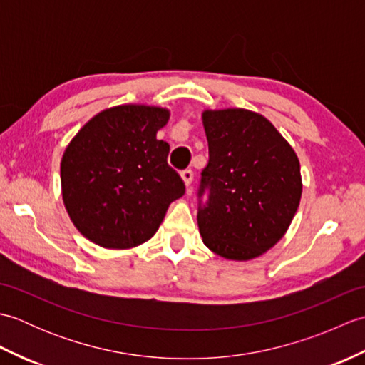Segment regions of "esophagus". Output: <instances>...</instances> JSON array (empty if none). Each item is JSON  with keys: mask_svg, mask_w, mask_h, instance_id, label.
Segmentation results:
<instances>
[{"mask_svg": "<svg viewBox=\"0 0 365 365\" xmlns=\"http://www.w3.org/2000/svg\"><path fill=\"white\" fill-rule=\"evenodd\" d=\"M192 170L191 169H185V170H182V178H183V182H185V185H187V188H188V191L191 190V182H192Z\"/></svg>", "mask_w": 365, "mask_h": 365, "instance_id": "obj_1", "label": "esophagus"}]
</instances>
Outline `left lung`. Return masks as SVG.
<instances>
[{
	"mask_svg": "<svg viewBox=\"0 0 365 365\" xmlns=\"http://www.w3.org/2000/svg\"><path fill=\"white\" fill-rule=\"evenodd\" d=\"M202 119L208 141L197 190L202 242L230 260L259 257L284 237L298 210L297 153L257 113L205 111Z\"/></svg>",
	"mask_w": 365,
	"mask_h": 365,
	"instance_id": "obj_1",
	"label": "left lung"
}]
</instances>
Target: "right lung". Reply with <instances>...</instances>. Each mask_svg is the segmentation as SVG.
I'll use <instances>...</instances> for the list:
<instances>
[{
    "label": "right lung",
    "mask_w": 365,
    "mask_h": 365,
    "mask_svg": "<svg viewBox=\"0 0 365 365\" xmlns=\"http://www.w3.org/2000/svg\"><path fill=\"white\" fill-rule=\"evenodd\" d=\"M169 111L122 105L98 113L67 145L61 185L67 213L91 242L125 250L152 238L173 200L185 195L157 139Z\"/></svg>",
    "instance_id": "right-lung-1"
}]
</instances>
